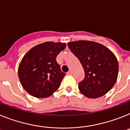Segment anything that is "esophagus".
I'll use <instances>...</instances> for the list:
<instances>
[{
	"instance_id": "obj_1",
	"label": "esophagus",
	"mask_w": 130,
	"mask_h": 130,
	"mask_svg": "<svg viewBox=\"0 0 130 130\" xmlns=\"http://www.w3.org/2000/svg\"><path fill=\"white\" fill-rule=\"evenodd\" d=\"M67 74H68V75H72V72L71 70H70L69 72L67 73Z\"/></svg>"
}]
</instances>
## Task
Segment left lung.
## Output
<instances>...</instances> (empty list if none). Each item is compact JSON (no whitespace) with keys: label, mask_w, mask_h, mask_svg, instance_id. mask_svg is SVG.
Segmentation results:
<instances>
[{"label":"left lung","mask_w":130,"mask_h":130,"mask_svg":"<svg viewBox=\"0 0 130 130\" xmlns=\"http://www.w3.org/2000/svg\"><path fill=\"white\" fill-rule=\"evenodd\" d=\"M68 46L85 72V78L78 86L81 93L91 99L107 93L118 77V62L115 54L102 44L90 41L69 42Z\"/></svg>","instance_id":"1"}]
</instances>
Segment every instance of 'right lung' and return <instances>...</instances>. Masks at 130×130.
I'll return each mask as SVG.
<instances>
[{"instance_id":"add662e5","label":"right lung","mask_w":130,"mask_h":130,"mask_svg":"<svg viewBox=\"0 0 130 130\" xmlns=\"http://www.w3.org/2000/svg\"><path fill=\"white\" fill-rule=\"evenodd\" d=\"M65 43L45 42L31 48L19 64L18 77L29 94L37 98L50 97L59 88L66 74L61 71L56 56Z\"/></svg>"}]
</instances>
